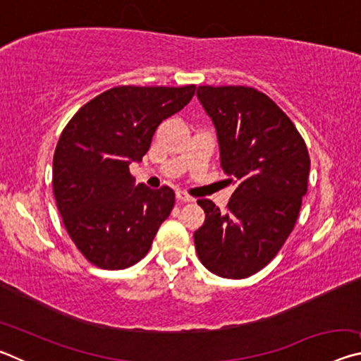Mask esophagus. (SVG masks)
I'll return each mask as SVG.
<instances>
[{
    "mask_svg": "<svg viewBox=\"0 0 361 361\" xmlns=\"http://www.w3.org/2000/svg\"><path fill=\"white\" fill-rule=\"evenodd\" d=\"M176 200H178V202H192V197L191 195H188L186 192H181V191H176Z\"/></svg>",
    "mask_w": 361,
    "mask_h": 361,
    "instance_id": "1",
    "label": "esophagus"
}]
</instances>
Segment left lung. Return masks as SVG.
Returning <instances> with one entry per match:
<instances>
[{
  "label": "left lung",
  "instance_id": "obj_1",
  "mask_svg": "<svg viewBox=\"0 0 361 361\" xmlns=\"http://www.w3.org/2000/svg\"><path fill=\"white\" fill-rule=\"evenodd\" d=\"M216 127L221 167L237 183L224 212L197 204L205 223L195 252L210 272L245 279L267 266L288 239L307 192L310 157L301 133L277 103L245 85H199Z\"/></svg>",
  "mask_w": 361,
  "mask_h": 361
}]
</instances>
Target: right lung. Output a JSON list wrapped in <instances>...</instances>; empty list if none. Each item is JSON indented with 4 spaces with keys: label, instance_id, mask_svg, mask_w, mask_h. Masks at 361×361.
<instances>
[{
    "label": "right lung",
    "instance_id": "1",
    "mask_svg": "<svg viewBox=\"0 0 361 361\" xmlns=\"http://www.w3.org/2000/svg\"><path fill=\"white\" fill-rule=\"evenodd\" d=\"M195 85H118L79 108L54 152L52 189L65 229L100 269L145 258L175 205L169 186H135L129 166L148 152L164 119L185 108Z\"/></svg>",
    "mask_w": 361,
    "mask_h": 361
}]
</instances>
